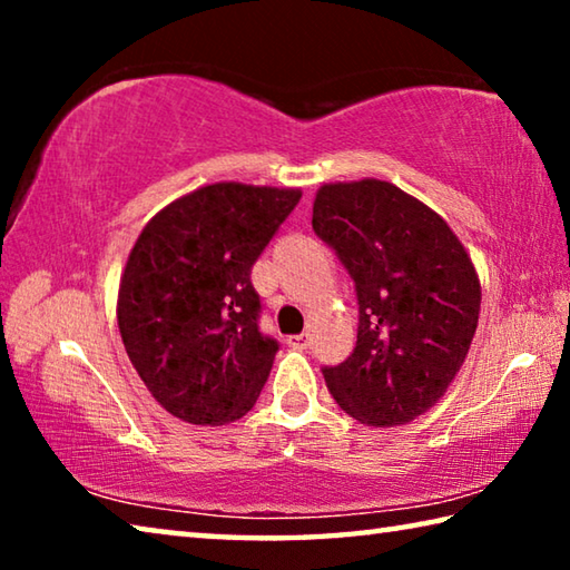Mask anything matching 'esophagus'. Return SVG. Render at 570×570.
<instances>
[{
	"label": "esophagus",
	"instance_id": "obj_1",
	"mask_svg": "<svg viewBox=\"0 0 570 570\" xmlns=\"http://www.w3.org/2000/svg\"><path fill=\"white\" fill-rule=\"evenodd\" d=\"M308 344H312V334L308 332L288 336V346H294V350H308Z\"/></svg>",
	"mask_w": 570,
	"mask_h": 570
}]
</instances>
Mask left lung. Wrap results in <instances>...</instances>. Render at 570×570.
I'll return each instance as SVG.
<instances>
[{
    "label": "left lung",
    "instance_id": "8db88e82",
    "mask_svg": "<svg viewBox=\"0 0 570 570\" xmlns=\"http://www.w3.org/2000/svg\"><path fill=\"white\" fill-rule=\"evenodd\" d=\"M314 234L350 272L356 344L322 366L336 404L372 428L428 412L465 362L480 314L468 250L435 210L384 180L322 186Z\"/></svg>",
    "mask_w": 570,
    "mask_h": 570
}]
</instances>
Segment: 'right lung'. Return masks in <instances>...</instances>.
<instances>
[{"label": "right lung", "mask_w": 570, "mask_h": 570, "mask_svg": "<svg viewBox=\"0 0 570 570\" xmlns=\"http://www.w3.org/2000/svg\"><path fill=\"white\" fill-rule=\"evenodd\" d=\"M302 193L216 183L142 228L120 278L118 326L153 397L190 424L254 407L278 342L258 326L250 268Z\"/></svg>", "instance_id": "obj_1"}]
</instances>
